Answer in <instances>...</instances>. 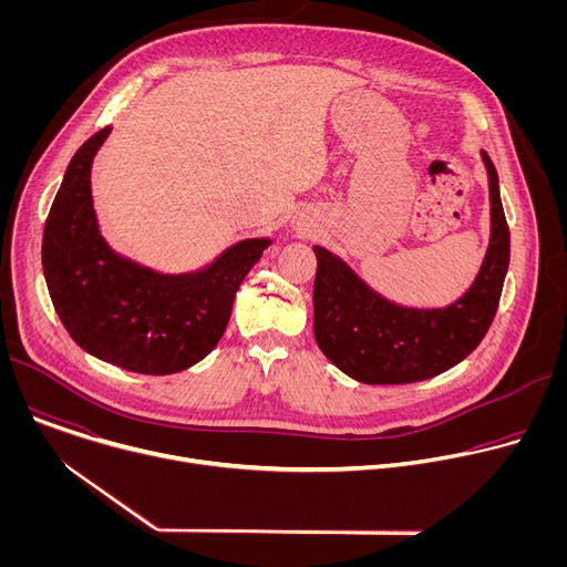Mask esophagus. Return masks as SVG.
Segmentation results:
<instances>
[{
  "label": "esophagus",
  "instance_id": "34e87169",
  "mask_svg": "<svg viewBox=\"0 0 567 567\" xmlns=\"http://www.w3.org/2000/svg\"><path fill=\"white\" fill-rule=\"evenodd\" d=\"M293 228H296V230H300V233H302V230H309V224H305V221H302V219H296V221H293Z\"/></svg>",
  "mask_w": 567,
  "mask_h": 567
}]
</instances>
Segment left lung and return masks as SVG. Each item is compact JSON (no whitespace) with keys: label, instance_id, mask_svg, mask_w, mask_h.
<instances>
[{"label":"left lung","instance_id":"obj_1","mask_svg":"<svg viewBox=\"0 0 567 567\" xmlns=\"http://www.w3.org/2000/svg\"><path fill=\"white\" fill-rule=\"evenodd\" d=\"M489 245L468 289L449 305H401L368 285L341 256L313 247V337L341 372L359 383H415L464 361L487 334L509 269V228L498 173L487 152Z\"/></svg>","mask_w":567,"mask_h":567}]
</instances>
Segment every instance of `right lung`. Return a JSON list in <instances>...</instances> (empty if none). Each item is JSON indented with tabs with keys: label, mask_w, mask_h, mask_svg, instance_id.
Segmentation results:
<instances>
[{
	"label": "right lung",
	"mask_w": 567,
	"mask_h": 567,
	"mask_svg": "<svg viewBox=\"0 0 567 567\" xmlns=\"http://www.w3.org/2000/svg\"><path fill=\"white\" fill-rule=\"evenodd\" d=\"M110 134L96 132L69 161L44 224V280L64 330L87 354L138 374H175L219 343L241 280L274 239H239L182 274L114 251L92 197L94 156Z\"/></svg>",
	"instance_id": "add662e5"
}]
</instances>
